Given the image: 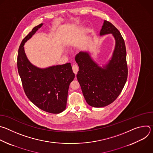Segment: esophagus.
I'll use <instances>...</instances> for the list:
<instances>
[{
    "mask_svg": "<svg viewBox=\"0 0 153 153\" xmlns=\"http://www.w3.org/2000/svg\"><path fill=\"white\" fill-rule=\"evenodd\" d=\"M72 68H73V71L74 72V73L76 75L78 71H79V67L76 64H73V65L72 66Z\"/></svg>",
    "mask_w": 153,
    "mask_h": 153,
    "instance_id": "esophagus-1",
    "label": "esophagus"
}]
</instances>
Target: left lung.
<instances>
[{
  "mask_svg": "<svg viewBox=\"0 0 153 153\" xmlns=\"http://www.w3.org/2000/svg\"><path fill=\"white\" fill-rule=\"evenodd\" d=\"M112 34L116 40L111 59L102 68L88 52H80L75 57L79 67L77 79L83 96L89 105L100 108L113 103L126 82L128 67L125 41L119 31L110 22L104 20L100 35Z\"/></svg>",
  "mask_w": 153,
  "mask_h": 153,
  "instance_id": "left-lung-1",
  "label": "left lung"
}]
</instances>
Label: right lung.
<instances>
[{"label":"right lung","mask_w":153,"mask_h":153,"mask_svg":"<svg viewBox=\"0 0 153 153\" xmlns=\"http://www.w3.org/2000/svg\"><path fill=\"white\" fill-rule=\"evenodd\" d=\"M43 25L40 24L22 41L17 55V69L25 93L30 100L46 112L58 114L67 106L68 91L75 74L70 63L39 68L28 60L24 45Z\"/></svg>","instance_id":"right-lung-1"}]
</instances>
